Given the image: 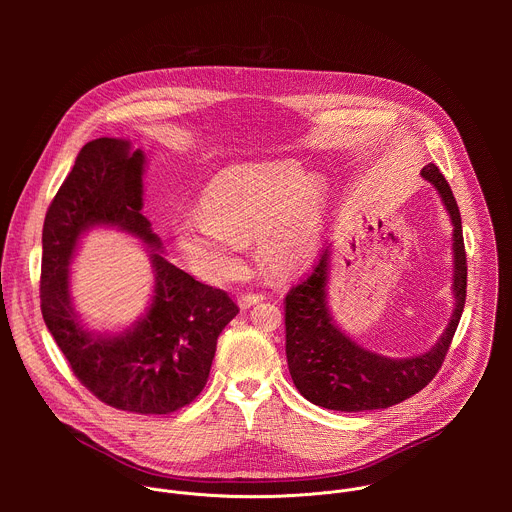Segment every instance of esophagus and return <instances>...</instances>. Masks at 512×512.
Instances as JSON below:
<instances>
[{
  "label": "esophagus",
  "instance_id": "obj_1",
  "mask_svg": "<svg viewBox=\"0 0 512 512\" xmlns=\"http://www.w3.org/2000/svg\"><path fill=\"white\" fill-rule=\"evenodd\" d=\"M263 300V296L261 294H241L239 296V306L243 308V310H247V308H251V306H255V304H259Z\"/></svg>",
  "mask_w": 512,
  "mask_h": 512
}]
</instances>
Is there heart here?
<instances>
[{"label":"heart","instance_id":"heart-1","mask_svg":"<svg viewBox=\"0 0 512 512\" xmlns=\"http://www.w3.org/2000/svg\"><path fill=\"white\" fill-rule=\"evenodd\" d=\"M324 214V184L298 162L235 164L204 186L200 212L184 214L174 237L194 271L214 283L239 273L251 241L269 271L291 275L316 257Z\"/></svg>","mask_w":512,"mask_h":512}]
</instances>
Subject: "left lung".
Segmentation results:
<instances>
[{
  "label": "left lung",
  "mask_w": 512,
  "mask_h": 512,
  "mask_svg": "<svg viewBox=\"0 0 512 512\" xmlns=\"http://www.w3.org/2000/svg\"><path fill=\"white\" fill-rule=\"evenodd\" d=\"M421 176L440 192L454 225V296L456 310L431 350L413 358H385L364 350L332 322L326 304L328 249L312 273L285 296V354L298 391L314 405L334 411H371L397 405L419 393L442 369L466 304V249L460 208L435 164Z\"/></svg>",
  "instance_id": "obj_1"
}]
</instances>
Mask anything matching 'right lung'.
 Listing matches in <instances>:
<instances>
[{
  "label": "right lung",
  "mask_w": 512,
  "mask_h": 512,
  "mask_svg": "<svg viewBox=\"0 0 512 512\" xmlns=\"http://www.w3.org/2000/svg\"><path fill=\"white\" fill-rule=\"evenodd\" d=\"M141 150L129 141H89L52 198L42 229L40 308L75 377L105 405L166 415L204 389L216 338L239 314L227 291L196 281L162 257L160 239L141 214ZM95 224L119 226L153 247V306L121 337L87 333L71 312L67 263L78 237Z\"/></svg>",
  "instance_id": "obj_1"
}]
</instances>
